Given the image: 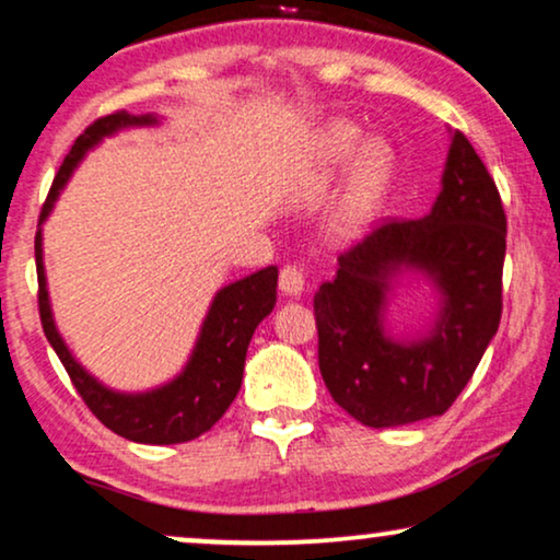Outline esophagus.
I'll use <instances>...</instances> for the list:
<instances>
[{
	"label": "esophagus",
	"mask_w": 560,
	"mask_h": 560,
	"mask_svg": "<svg viewBox=\"0 0 560 560\" xmlns=\"http://www.w3.org/2000/svg\"><path fill=\"white\" fill-rule=\"evenodd\" d=\"M280 290L285 295H301L306 290V275L295 265H288L280 270Z\"/></svg>",
	"instance_id": "esophagus-1"
}]
</instances>
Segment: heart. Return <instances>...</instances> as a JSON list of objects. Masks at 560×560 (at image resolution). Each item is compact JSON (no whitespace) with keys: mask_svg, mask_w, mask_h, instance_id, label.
Returning a JSON list of instances; mask_svg holds the SVG:
<instances>
[{"mask_svg":"<svg viewBox=\"0 0 560 560\" xmlns=\"http://www.w3.org/2000/svg\"><path fill=\"white\" fill-rule=\"evenodd\" d=\"M362 130L354 122L337 120L326 126L314 141V183L322 185L334 170H339L360 145ZM390 174H394V149L381 138H370L362 143L361 151L354 156L352 177L347 185V195L339 210L345 229H360L381 210L386 200Z\"/></svg>","mask_w":560,"mask_h":560,"instance_id":"1","label":"heart"}]
</instances>
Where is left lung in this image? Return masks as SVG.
<instances>
[{
    "label": "left lung",
    "instance_id": "obj_1",
    "mask_svg": "<svg viewBox=\"0 0 560 560\" xmlns=\"http://www.w3.org/2000/svg\"><path fill=\"white\" fill-rule=\"evenodd\" d=\"M504 252L502 198L455 130L430 213L377 226L314 295L318 368L334 401L375 430L445 413L499 329ZM406 271L433 282L439 311L424 335L398 340L385 316Z\"/></svg>",
    "mask_w": 560,
    "mask_h": 560
}]
</instances>
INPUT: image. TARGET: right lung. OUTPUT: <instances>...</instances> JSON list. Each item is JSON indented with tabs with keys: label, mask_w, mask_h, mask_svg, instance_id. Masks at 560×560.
Masks as SVG:
<instances>
[{
	"label": "right lung",
	"mask_w": 560,
	"mask_h": 560,
	"mask_svg": "<svg viewBox=\"0 0 560 560\" xmlns=\"http://www.w3.org/2000/svg\"><path fill=\"white\" fill-rule=\"evenodd\" d=\"M156 115H128L126 110L94 120L63 159L61 170L50 185L46 206L40 210V226L54 210L58 195L67 187L79 162L86 156V151H92L103 138L115 136L122 128L156 126ZM35 265H38V308L43 331H46L58 360L67 368L79 396L84 398L90 411L107 430L130 442H143V445L190 442L208 432L226 413L238 388H242L246 347L252 342V334L265 316H270L275 301H278V267H265V270L246 275L244 280L221 288L210 303L206 318H202L198 342H195L183 373L159 388L141 390V394H122V390L107 388L92 373H86L56 329L46 285V267H43L40 229L35 234Z\"/></svg>",
	"instance_id": "obj_1"
}]
</instances>
